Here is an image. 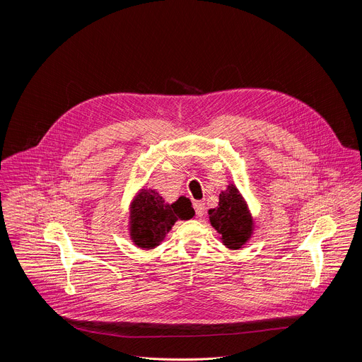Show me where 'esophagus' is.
<instances>
[{"instance_id": "esophagus-1", "label": "esophagus", "mask_w": 362, "mask_h": 362, "mask_svg": "<svg viewBox=\"0 0 362 362\" xmlns=\"http://www.w3.org/2000/svg\"><path fill=\"white\" fill-rule=\"evenodd\" d=\"M193 206H194V209H196V213H197V216L199 217H203L204 216V213H206V209H204V203L203 202H194L193 203Z\"/></svg>"}]
</instances>
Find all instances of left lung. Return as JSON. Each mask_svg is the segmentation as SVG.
Wrapping results in <instances>:
<instances>
[{
	"label": "left lung",
	"instance_id": "1",
	"mask_svg": "<svg viewBox=\"0 0 362 362\" xmlns=\"http://www.w3.org/2000/svg\"><path fill=\"white\" fill-rule=\"evenodd\" d=\"M209 221L220 234V242L230 250L246 247L256 231V220L246 199L234 183L218 196V206L209 209Z\"/></svg>",
	"mask_w": 362,
	"mask_h": 362
}]
</instances>
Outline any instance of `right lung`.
<instances>
[{"label":"right lung","mask_w":362,"mask_h":362,"mask_svg":"<svg viewBox=\"0 0 362 362\" xmlns=\"http://www.w3.org/2000/svg\"><path fill=\"white\" fill-rule=\"evenodd\" d=\"M194 214L187 197L166 203L155 189L142 187L134 193L129 203L128 233L136 247L153 250L160 246L177 220H189Z\"/></svg>","instance_id":"obj_1"}]
</instances>
